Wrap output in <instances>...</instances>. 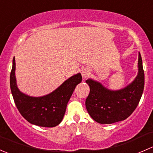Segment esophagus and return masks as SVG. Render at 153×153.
<instances>
[{"instance_id": "esophagus-1", "label": "esophagus", "mask_w": 153, "mask_h": 153, "mask_svg": "<svg viewBox=\"0 0 153 153\" xmlns=\"http://www.w3.org/2000/svg\"><path fill=\"white\" fill-rule=\"evenodd\" d=\"M89 69H88V68H83L82 69H81V75H82L83 78H86V77H87V75H89Z\"/></svg>"}]
</instances>
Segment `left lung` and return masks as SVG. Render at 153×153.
<instances>
[{
  "mask_svg": "<svg viewBox=\"0 0 153 153\" xmlns=\"http://www.w3.org/2000/svg\"><path fill=\"white\" fill-rule=\"evenodd\" d=\"M86 83L90 91L85 104L92 119L100 124L124 121L136 109L143 93L144 72L141 54L138 53V75L124 89L110 90L92 79L86 80Z\"/></svg>",
  "mask_w": 153,
  "mask_h": 153,
  "instance_id": "left-lung-1",
  "label": "left lung"
}]
</instances>
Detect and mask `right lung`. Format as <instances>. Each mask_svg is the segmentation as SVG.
I'll return each instance as SVG.
<instances>
[{
	"instance_id": "right-lung-1",
	"label": "right lung",
	"mask_w": 153,
	"mask_h": 153,
	"mask_svg": "<svg viewBox=\"0 0 153 153\" xmlns=\"http://www.w3.org/2000/svg\"><path fill=\"white\" fill-rule=\"evenodd\" d=\"M15 60L12 61L10 73V88L14 101L23 117L32 124L54 127L61 122L67 103L75 86L82 81L81 73L70 77L58 89L42 97H32L18 89L15 75Z\"/></svg>"
}]
</instances>
